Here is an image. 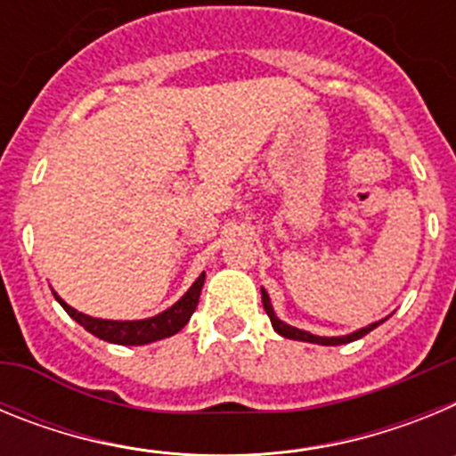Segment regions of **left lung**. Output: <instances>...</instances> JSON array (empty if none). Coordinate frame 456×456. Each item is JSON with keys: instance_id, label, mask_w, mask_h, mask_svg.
<instances>
[{"instance_id": "8db88e82", "label": "left lung", "mask_w": 456, "mask_h": 456, "mask_svg": "<svg viewBox=\"0 0 456 456\" xmlns=\"http://www.w3.org/2000/svg\"><path fill=\"white\" fill-rule=\"evenodd\" d=\"M263 292V305H265V313L269 315V320H272V326H273V331L278 333V336H283V338H289V340H301V342H313V345H326V347H336V345H347V342H354L358 340V338H363L368 336L372 329H377L379 324H384L388 317H384V320H379V322H372V324L363 326V329H358V331L354 333H347V336H336V338H326V336H315V333H310V331H304V329H297V326H289L285 324L283 320H278L276 313H273V305L272 301H269V294L267 289H260Z\"/></svg>"}]
</instances>
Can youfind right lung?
<instances>
[{"mask_svg":"<svg viewBox=\"0 0 456 456\" xmlns=\"http://www.w3.org/2000/svg\"><path fill=\"white\" fill-rule=\"evenodd\" d=\"M205 283V272L193 281L191 288L180 297L171 308L162 310L159 315L146 317V320H100V317L84 315L54 292V299L63 305L68 315L72 320L82 324L88 333H93L100 340L114 342V345H148V342L162 340V338H171L178 331H183L189 317L193 315V310L199 305L200 289Z\"/></svg>","mask_w":456,"mask_h":456,"instance_id":"add662e5","label":"right lung"}]
</instances>
